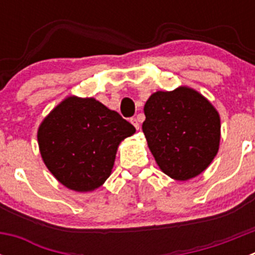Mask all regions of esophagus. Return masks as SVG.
Segmentation results:
<instances>
[{"mask_svg":"<svg viewBox=\"0 0 255 255\" xmlns=\"http://www.w3.org/2000/svg\"><path fill=\"white\" fill-rule=\"evenodd\" d=\"M130 123H131L132 125L135 126V129H136V130L139 129V126H140V125H139V119H138V117H132V119H130Z\"/></svg>","mask_w":255,"mask_h":255,"instance_id":"1","label":"esophagus"}]
</instances>
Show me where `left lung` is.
I'll list each match as a JSON object with an SVG mask.
<instances>
[{"instance_id": "1", "label": "left lung", "mask_w": 255, "mask_h": 255, "mask_svg": "<svg viewBox=\"0 0 255 255\" xmlns=\"http://www.w3.org/2000/svg\"><path fill=\"white\" fill-rule=\"evenodd\" d=\"M144 135L155 162L175 180L203 172L218 152L220 116L202 94L181 87L155 92L144 106Z\"/></svg>"}]
</instances>
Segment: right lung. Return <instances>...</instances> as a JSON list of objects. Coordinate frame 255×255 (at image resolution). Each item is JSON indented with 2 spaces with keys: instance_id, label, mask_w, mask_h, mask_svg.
I'll return each instance as SVG.
<instances>
[{
  "instance_id": "right-lung-1",
  "label": "right lung",
  "mask_w": 255,
  "mask_h": 255,
  "mask_svg": "<svg viewBox=\"0 0 255 255\" xmlns=\"http://www.w3.org/2000/svg\"><path fill=\"white\" fill-rule=\"evenodd\" d=\"M134 132L129 121L94 98L69 97L40 124L38 144L62 185L91 191L111 175L119 144Z\"/></svg>"
}]
</instances>
